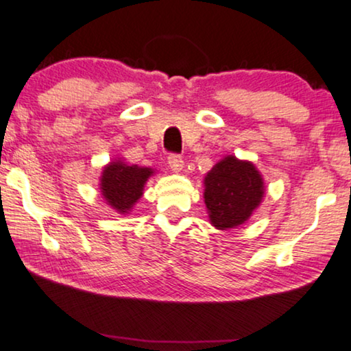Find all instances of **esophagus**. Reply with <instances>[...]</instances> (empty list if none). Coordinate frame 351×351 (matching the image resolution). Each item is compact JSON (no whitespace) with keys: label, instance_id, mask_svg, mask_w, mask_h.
<instances>
[{"label":"esophagus","instance_id":"34e87169","mask_svg":"<svg viewBox=\"0 0 351 351\" xmlns=\"http://www.w3.org/2000/svg\"><path fill=\"white\" fill-rule=\"evenodd\" d=\"M169 165H170L171 171H175V173H180V171L182 170V167H184V162H182L181 156L170 154L169 156Z\"/></svg>","mask_w":351,"mask_h":351}]
</instances>
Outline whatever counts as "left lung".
Masks as SVG:
<instances>
[{
	"label": "left lung",
	"instance_id": "left-lung-1",
	"mask_svg": "<svg viewBox=\"0 0 351 351\" xmlns=\"http://www.w3.org/2000/svg\"><path fill=\"white\" fill-rule=\"evenodd\" d=\"M204 199L210 224L235 229L248 221L264 199V178L250 160L235 156L221 159L204 180Z\"/></svg>",
	"mask_w": 351,
	"mask_h": 351
}]
</instances>
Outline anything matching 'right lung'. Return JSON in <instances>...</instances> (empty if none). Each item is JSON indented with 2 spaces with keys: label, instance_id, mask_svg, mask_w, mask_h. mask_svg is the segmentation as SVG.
<instances>
[{
  "label": "right lung",
  "instance_id": "right-lung-1",
  "mask_svg": "<svg viewBox=\"0 0 351 351\" xmlns=\"http://www.w3.org/2000/svg\"><path fill=\"white\" fill-rule=\"evenodd\" d=\"M154 173L151 167L128 165L124 159H112L101 170L98 184L101 197L116 213L128 215L141 199L145 184Z\"/></svg>",
  "mask_w": 351,
  "mask_h": 351
}]
</instances>
